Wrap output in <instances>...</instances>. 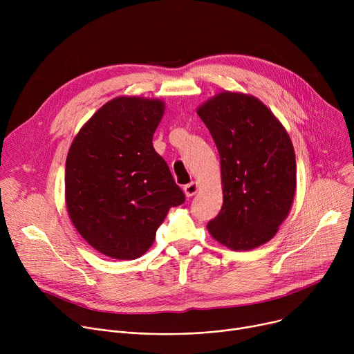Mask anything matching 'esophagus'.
<instances>
[{"label": "esophagus", "instance_id": "34e87169", "mask_svg": "<svg viewBox=\"0 0 354 354\" xmlns=\"http://www.w3.org/2000/svg\"><path fill=\"white\" fill-rule=\"evenodd\" d=\"M197 189H198V185L196 182H190V183L185 185L183 192H185L186 197H192V196H194L197 193Z\"/></svg>", "mask_w": 354, "mask_h": 354}]
</instances>
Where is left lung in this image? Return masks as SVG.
<instances>
[{"instance_id":"8db88e82","label":"left lung","mask_w":354,"mask_h":354,"mask_svg":"<svg viewBox=\"0 0 354 354\" xmlns=\"http://www.w3.org/2000/svg\"><path fill=\"white\" fill-rule=\"evenodd\" d=\"M220 154L223 207L207 230L234 250L270 241L295 193V154L274 115L254 96L221 92L197 109Z\"/></svg>"}]
</instances>
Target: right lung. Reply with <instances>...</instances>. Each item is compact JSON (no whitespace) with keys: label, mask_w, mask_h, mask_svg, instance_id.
I'll return each mask as SVG.
<instances>
[{"label":"right lung","mask_w":354,"mask_h":354,"mask_svg":"<svg viewBox=\"0 0 354 354\" xmlns=\"http://www.w3.org/2000/svg\"><path fill=\"white\" fill-rule=\"evenodd\" d=\"M164 115L158 99L120 96L75 136L66 161V203L81 236L100 254L144 255L171 207L185 203L153 147Z\"/></svg>","instance_id":"right-lung-1"}]
</instances>
